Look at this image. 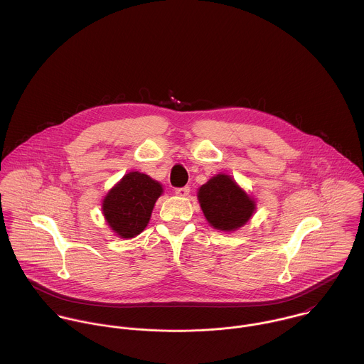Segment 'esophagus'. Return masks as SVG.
Listing matches in <instances>:
<instances>
[{
	"label": "esophagus",
	"mask_w": 364,
	"mask_h": 364,
	"mask_svg": "<svg viewBox=\"0 0 364 364\" xmlns=\"http://www.w3.org/2000/svg\"><path fill=\"white\" fill-rule=\"evenodd\" d=\"M189 192H191L189 186H183V188H176V189H175V193H176L178 196H182V198L188 196V195H189Z\"/></svg>",
	"instance_id": "obj_1"
}]
</instances>
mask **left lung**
I'll list each match as a JSON object with an SVG mask.
<instances>
[{"label":"left lung","mask_w":364,"mask_h":364,"mask_svg":"<svg viewBox=\"0 0 364 364\" xmlns=\"http://www.w3.org/2000/svg\"><path fill=\"white\" fill-rule=\"evenodd\" d=\"M199 202L208 223L221 231H235L252 215L255 202L228 175L218 173L199 189Z\"/></svg>","instance_id":"left-lung-1"}]
</instances>
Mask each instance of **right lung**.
Masks as SVG:
<instances>
[{"label":"right lung","instance_id":"obj_1","mask_svg":"<svg viewBox=\"0 0 364 364\" xmlns=\"http://www.w3.org/2000/svg\"><path fill=\"white\" fill-rule=\"evenodd\" d=\"M161 185L146 173L130 172L106 195L102 203L105 218L122 238L139 235L149 224Z\"/></svg>","mask_w":364,"mask_h":364}]
</instances>
